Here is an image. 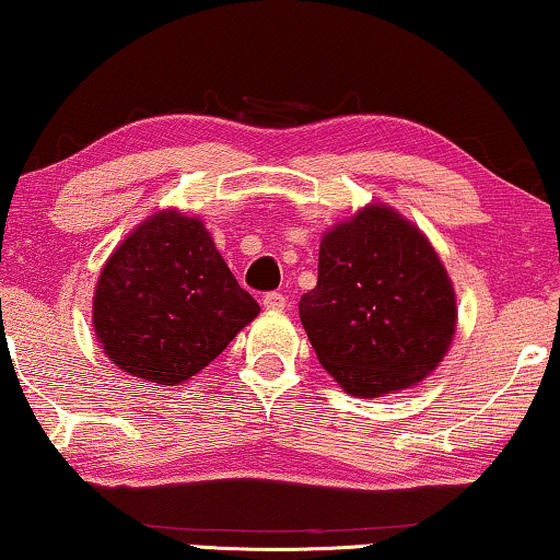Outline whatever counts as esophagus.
I'll return each instance as SVG.
<instances>
[{
	"label": "esophagus",
	"instance_id": "1",
	"mask_svg": "<svg viewBox=\"0 0 560 560\" xmlns=\"http://www.w3.org/2000/svg\"><path fill=\"white\" fill-rule=\"evenodd\" d=\"M261 304H264L266 308H271V312H281V308L287 306V296L279 294V291H269V294H264Z\"/></svg>",
	"mask_w": 560,
	"mask_h": 560
}]
</instances>
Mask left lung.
<instances>
[{
	"mask_svg": "<svg viewBox=\"0 0 560 560\" xmlns=\"http://www.w3.org/2000/svg\"><path fill=\"white\" fill-rule=\"evenodd\" d=\"M299 316L334 382L370 399L438 370L457 299L430 238L392 206L370 203L322 236L319 279Z\"/></svg>",
	"mask_w": 560,
	"mask_h": 560,
	"instance_id": "left-lung-1",
	"label": "left lung"
}]
</instances>
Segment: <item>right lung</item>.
Returning a JSON list of instances; mask_svg holds the SVG:
<instances>
[{
    "instance_id": "obj_1",
    "label": "right lung",
    "mask_w": 560,
    "mask_h": 560,
    "mask_svg": "<svg viewBox=\"0 0 560 560\" xmlns=\"http://www.w3.org/2000/svg\"><path fill=\"white\" fill-rule=\"evenodd\" d=\"M258 312L203 221L163 208L138 223L105 261L93 329L115 366L168 387L196 377Z\"/></svg>"
}]
</instances>
